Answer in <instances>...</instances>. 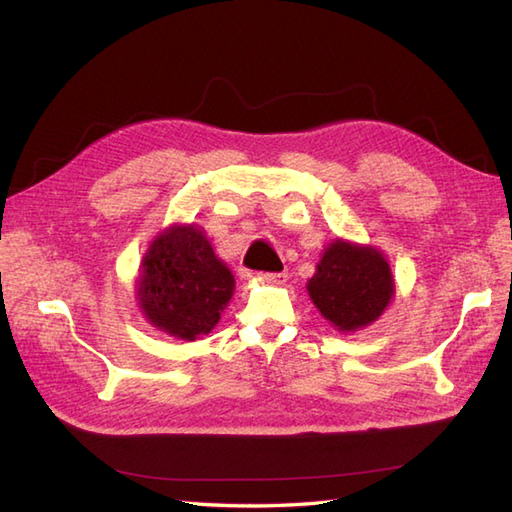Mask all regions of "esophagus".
<instances>
[{
    "label": "esophagus",
    "mask_w": 512,
    "mask_h": 512,
    "mask_svg": "<svg viewBox=\"0 0 512 512\" xmlns=\"http://www.w3.org/2000/svg\"><path fill=\"white\" fill-rule=\"evenodd\" d=\"M259 279L266 283H272V285H283L287 281V274L285 272H264Z\"/></svg>",
    "instance_id": "obj_1"
}]
</instances>
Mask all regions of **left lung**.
I'll return each mask as SVG.
<instances>
[{"instance_id":"8db88e82","label":"left lung","mask_w":512,"mask_h":512,"mask_svg":"<svg viewBox=\"0 0 512 512\" xmlns=\"http://www.w3.org/2000/svg\"><path fill=\"white\" fill-rule=\"evenodd\" d=\"M307 292L333 329L355 333L383 316L396 296V279L376 246L337 238L324 248Z\"/></svg>"}]
</instances>
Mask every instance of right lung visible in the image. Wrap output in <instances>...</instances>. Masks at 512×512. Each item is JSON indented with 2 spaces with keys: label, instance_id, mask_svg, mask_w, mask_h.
<instances>
[{
  "label": "right lung",
  "instance_id": "obj_1",
  "mask_svg": "<svg viewBox=\"0 0 512 512\" xmlns=\"http://www.w3.org/2000/svg\"><path fill=\"white\" fill-rule=\"evenodd\" d=\"M235 290L231 270L199 225L166 227L142 257L136 300L151 326L194 342L212 333Z\"/></svg>",
  "mask_w": 512,
  "mask_h": 512
}]
</instances>
